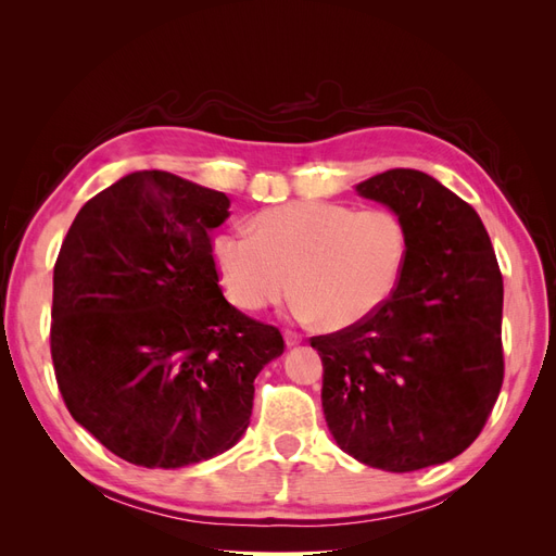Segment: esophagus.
Returning <instances> with one entry per match:
<instances>
[{"instance_id":"obj_1","label":"esophagus","mask_w":556,"mask_h":556,"mask_svg":"<svg viewBox=\"0 0 556 556\" xmlns=\"http://www.w3.org/2000/svg\"><path fill=\"white\" fill-rule=\"evenodd\" d=\"M301 341H304V336H301L299 331H292V329H285V343H288V345H299Z\"/></svg>"}]
</instances>
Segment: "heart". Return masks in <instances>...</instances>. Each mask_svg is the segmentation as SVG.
Segmentation results:
<instances>
[{"mask_svg": "<svg viewBox=\"0 0 556 556\" xmlns=\"http://www.w3.org/2000/svg\"><path fill=\"white\" fill-rule=\"evenodd\" d=\"M408 237L390 208L296 201L257 215L255 231L225 229L213 260L233 304L262 311L294 290L296 313L345 329L392 296L406 264ZM295 282H291V278Z\"/></svg>", "mask_w": 556, "mask_h": 556, "instance_id": "heart-1", "label": "heart"}]
</instances>
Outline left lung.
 <instances>
[{"label":"left lung","instance_id":"left-lung-1","mask_svg":"<svg viewBox=\"0 0 556 556\" xmlns=\"http://www.w3.org/2000/svg\"><path fill=\"white\" fill-rule=\"evenodd\" d=\"M406 227L392 296L311 345L329 431L357 462L408 473L473 443L503 384V278L480 215L445 185L390 169L357 185Z\"/></svg>","mask_w":556,"mask_h":556}]
</instances>
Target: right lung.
Returning a JSON list of instances; mask_svg holds the SVG:
<instances>
[{
    "label": "right lung",
    "instance_id": "right-lung-1",
    "mask_svg": "<svg viewBox=\"0 0 556 556\" xmlns=\"http://www.w3.org/2000/svg\"><path fill=\"white\" fill-rule=\"evenodd\" d=\"M223 192L137 172L83 206L53 271L50 357L64 406L117 457L180 468L250 425L255 378L282 355L278 327L231 306L211 229Z\"/></svg>",
    "mask_w": 556,
    "mask_h": 556
}]
</instances>
